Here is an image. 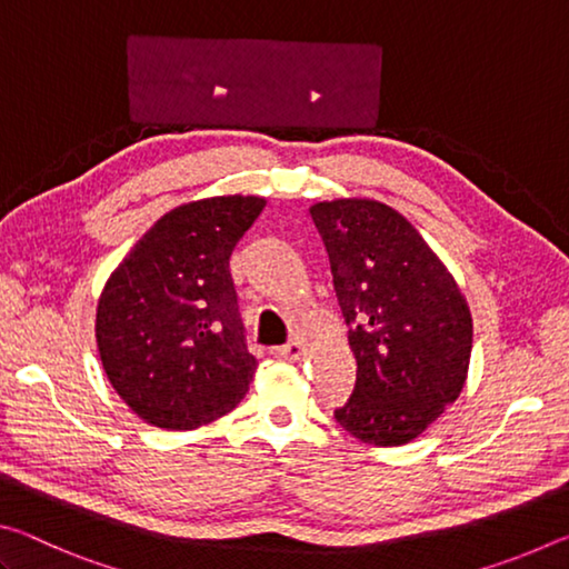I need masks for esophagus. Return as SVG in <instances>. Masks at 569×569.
I'll use <instances>...</instances> for the list:
<instances>
[{"label": "esophagus", "instance_id": "1", "mask_svg": "<svg viewBox=\"0 0 569 569\" xmlns=\"http://www.w3.org/2000/svg\"><path fill=\"white\" fill-rule=\"evenodd\" d=\"M276 353L286 361H298L303 356V343L301 341H288L281 349H276Z\"/></svg>", "mask_w": 569, "mask_h": 569}]
</instances>
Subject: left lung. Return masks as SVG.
<instances>
[{
    "instance_id": "obj_1",
    "label": "left lung",
    "mask_w": 569,
    "mask_h": 569,
    "mask_svg": "<svg viewBox=\"0 0 569 569\" xmlns=\"http://www.w3.org/2000/svg\"><path fill=\"white\" fill-rule=\"evenodd\" d=\"M311 218L356 356L353 393L333 417L366 445H409L465 389L467 298L419 230L379 200H323Z\"/></svg>"
}]
</instances>
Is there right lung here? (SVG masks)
I'll use <instances>...</instances> for the list:
<instances>
[{
	"label": "right lung",
	"instance_id": "obj_1",
	"mask_svg": "<svg viewBox=\"0 0 569 569\" xmlns=\"http://www.w3.org/2000/svg\"><path fill=\"white\" fill-rule=\"evenodd\" d=\"M266 200L218 196L162 216L110 273L94 336L112 389L158 429L233 411L253 381L230 253Z\"/></svg>",
	"mask_w": 569,
	"mask_h": 569
}]
</instances>
